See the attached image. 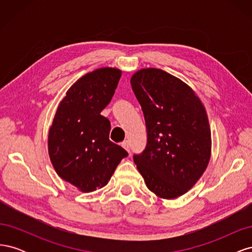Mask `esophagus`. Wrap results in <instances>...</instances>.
Segmentation results:
<instances>
[{"instance_id":"obj_1","label":"esophagus","mask_w":252,"mask_h":252,"mask_svg":"<svg viewBox=\"0 0 252 252\" xmlns=\"http://www.w3.org/2000/svg\"><path fill=\"white\" fill-rule=\"evenodd\" d=\"M122 146H123V148H125L127 151H129V149H130V144H129V141L127 140L122 143Z\"/></svg>"}]
</instances>
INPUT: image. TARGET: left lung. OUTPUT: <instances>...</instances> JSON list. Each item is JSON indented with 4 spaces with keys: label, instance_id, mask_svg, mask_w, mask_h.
Masks as SVG:
<instances>
[{
    "label": "left lung",
    "instance_id": "left-lung-1",
    "mask_svg": "<svg viewBox=\"0 0 252 252\" xmlns=\"http://www.w3.org/2000/svg\"><path fill=\"white\" fill-rule=\"evenodd\" d=\"M130 84L147 130L146 147L133 161L149 190L174 199L186 193L208 165L207 113L191 88L162 69H141Z\"/></svg>",
    "mask_w": 252,
    "mask_h": 252
}]
</instances>
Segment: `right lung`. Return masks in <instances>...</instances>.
Returning <instances> with one entry per match:
<instances>
[{"label":"right lung","mask_w":252,"mask_h":252,"mask_svg":"<svg viewBox=\"0 0 252 252\" xmlns=\"http://www.w3.org/2000/svg\"><path fill=\"white\" fill-rule=\"evenodd\" d=\"M116 68L84 75L61 101L48 134V151L57 173L83 192L107 185L128 152L109 140L110 122L101 111L121 78Z\"/></svg>","instance_id":"obj_1"}]
</instances>
